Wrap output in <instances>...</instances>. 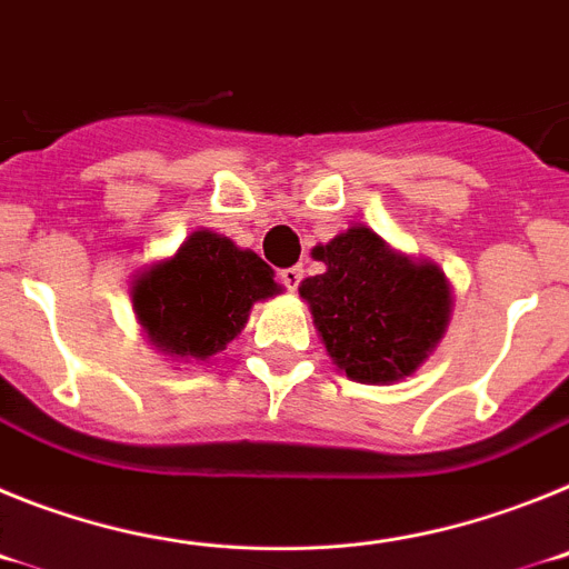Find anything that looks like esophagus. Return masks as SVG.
I'll list each match as a JSON object with an SVG mask.
<instances>
[{"instance_id":"34e87169","label":"esophagus","mask_w":569,"mask_h":569,"mask_svg":"<svg viewBox=\"0 0 569 569\" xmlns=\"http://www.w3.org/2000/svg\"><path fill=\"white\" fill-rule=\"evenodd\" d=\"M279 279H281V284H284V288H288V290H296V288H299V281L305 279V268H299V264H296V268L281 270Z\"/></svg>"}]
</instances>
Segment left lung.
<instances>
[{
    "label": "left lung",
    "mask_w": 569,
    "mask_h": 569,
    "mask_svg": "<svg viewBox=\"0 0 569 569\" xmlns=\"http://www.w3.org/2000/svg\"><path fill=\"white\" fill-rule=\"evenodd\" d=\"M313 259L325 273L299 284L328 356L347 379L396 385L433 353L453 313V288L430 259L390 248L367 224H350Z\"/></svg>",
    "instance_id": "8db88e82"
}]
</instances>
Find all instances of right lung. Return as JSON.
<instances>
[{"instance_id":"obj_1","label":"right lung","mask_w":569,"mask_h":569,"mask_svg":"<svg viewBox=\"0 0 569 569\" xmlns=\"http://www.w3.org/2000/svg\"><path fill=\"white\" fill-rule=\"evenodd\" d=\"M270 264L228 236L193 230L173 256L136 270L133 313L170 361H210L244 330L256 301L281 293Z\"/></svg>"}]
</instances>
